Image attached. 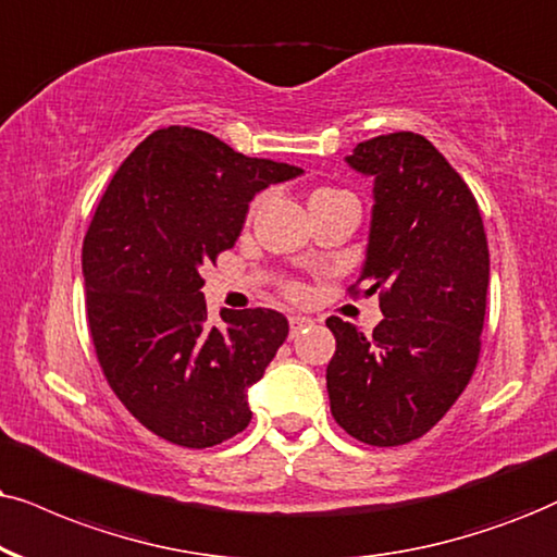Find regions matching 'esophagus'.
Listing matches in <instances>:
<instances>
[{"label":"esophagus","mask_w":557,"mask_h":557,"mask_svg":"<svg viewBox=\"0 0 557 557\" xmlns=\"http://www.w3.org/2000/svg\"><path fill=\"white\" fill-rule=\"evenodd\" d=\"M287 321H290V331H293V334H298V331H302V329L311 326V323H313L311 319H308V315H300V313H293Z\"/></svg>","instance_id":"34e87169"}]
</instances>
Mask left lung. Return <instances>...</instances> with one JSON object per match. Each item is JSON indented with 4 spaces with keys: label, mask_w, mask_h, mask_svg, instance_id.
<instances>
[{
    "label": "left lung",
    "mask_w": 557,
    "mask_h": 557,
    "mask_svg": "<svg viewBox=\"0 0 557 557\" xmlns=\"http://www.w3.org/2000/svg\"><path fill=\"white\" fill-rule=\"evenodd\" d=\"M347 164L375 180L357 283L385 319L364 336L331 315V413L372 447L419 440L473 377L488 290V242L466 180L419 133L357 144ZM360 293L357 287H351Z\"/></svg>",
    "instance_id": "left-lung-1"
}]
</instances>
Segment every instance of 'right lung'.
<instances>
[{
    "instance_id": "obj_1",
    "label": "right lung",
    "mask_w": 557,
    "mask_h": 557,
    "mask_svg": "<svg viewBox=\"0 0 557 557\" xmlns=\"http://www.w3.org/2000/svg\"><path fill=\"white\" fill-rule=\"evenodd\" d=\"M298 174L169 125L123 161L91 215L82 272L97 360L121 404L172 445L213 447L249 426L246 391L287 319L246 308L210 326L200 267L236 244L257 193Z\"/></svg>"
}]
</instances>
